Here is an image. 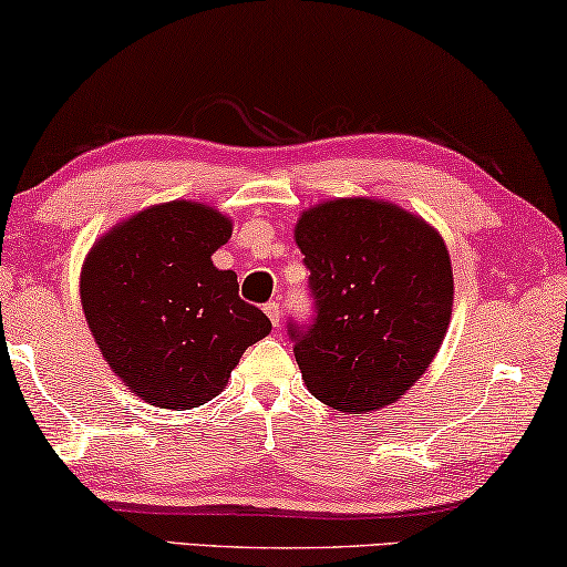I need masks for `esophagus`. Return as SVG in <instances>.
Wrapping results in <instances>:
<instances>
[{"instance_id": "1", "label": "esophagus", "mask_w": 567, "mask_h": 567, "mask_svg": "<svg viewBox=\"0 0 567 567\" xmlns=\"http://www.w3.org/2000/svg\"><path fill=\"white\" fill-rule=\"evenodd\" d=\"M265 312H267V318L272 320V326H275V328H280V306H277L275 300H272V302H267V306H265Z\"/></svg>"}]
</instances>
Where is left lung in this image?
<instances>
[{
  "instance_id": "obj_1",
  "label": "left lung",
  "mask_w": 567,
  "mask_h": 567,
  "mask_svg": "<svg viewBox=\"0 0 567 567\" xmlns=\"http://www.w3.org/2000/svg\"><path fill=\"white\" fill-rule=\"evenodd\" d=\"M295 241L318 316L290 328L310 394L349 415L400 400L435 359L453 316V267L441 231L384 198L306 208Z\"/></svg>"
}]
</instances>
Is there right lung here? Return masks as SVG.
Instances as JSON below:
<instances>
[{"label": "right lung", "mask_w": 567, "mask_h": 567, "mask_svg": "<svg viewBox=\"0 0 567 567\" xmlns=\"http://www.w3.org/2000/svg\"><path fill=\"white\" fill-rule=\"evenodd\" d=\"M234 221L198 200L142 208L99 236L81 267V306L101 357L142 400L200 408L226 390L241 353L272 331L239 298L214 251Z\"/></svg>", "instance_id": "1"}]
</instances>
